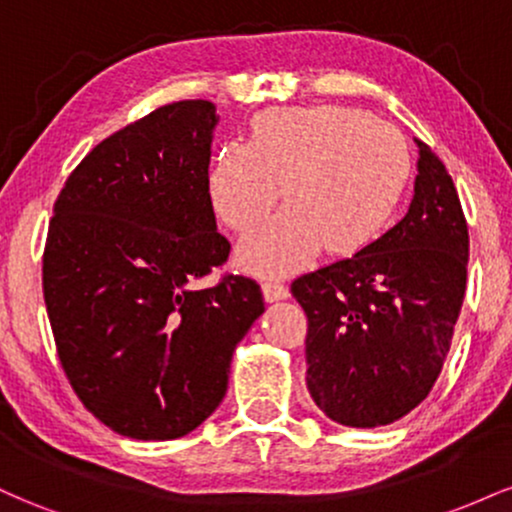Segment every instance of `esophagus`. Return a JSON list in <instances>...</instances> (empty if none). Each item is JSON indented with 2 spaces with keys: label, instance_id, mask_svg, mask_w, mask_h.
I'll return each mask as SVG.
<instances>
[{
  "label": "esophagus",
  "instance_id": "esophagus-1",
  "mask_svg": "<svg viewBox=\"0 0 512 512\" xmlns=\"http://www.w3.org/2000/svg\"><path fill=\"white\" fill-rule=\"evenodd\" d=\"M262 293H264V298H267L269 303L284 301V298H289V289H286V286L281 284V281H276V279H264L262 281Z\"/></svg>",
  "mask_w": 512,
  "mask_h": 512
}]
</instances>
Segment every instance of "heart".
Returning <instances> with one entry per match:
<instances>
[{"instance_id":"b5f03b06","label":"heart","mask_w":512,"mask_h":512,"mask_svg":"<svg viewBox=\"0 0 512 512\" xmlns=\"http://www.w3.org/2000/svg\"><path fill=\"white\" fill-rule=\"evenodd\" d=\"M409 151L390 122L342 105L272 108L252 120L248 146L226 144L209 168L216 216L248 233L238 260L257 274H289L322 248L354 255L378 238L402 197Z\"/></svg>"}]
</instances>
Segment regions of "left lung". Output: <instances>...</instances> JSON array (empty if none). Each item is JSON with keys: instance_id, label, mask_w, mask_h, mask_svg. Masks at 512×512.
I'll return each mask as SVG.
<instances>
[{"instance_id": "1", "label": "left lung", "mask_w": 512, "mask_h": 512, "mask_svg": "<svg viewBox=\"0 0 512 512\" xmlns=\"http://www.w3.org/2000/svg\"><path fill=\"white\" fill-rule=\"evenodd\" d=\"M416 146L419 175L404 219L291 284L308 315L310 397L342 426H387L424 402L462 310L467 219L443 161Z\"/></svg>"}]
</instances>
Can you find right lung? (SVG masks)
Here are the masks:
<instances>
[{"mask_svg":"<svg viewBox=\"0 0 512 512\" xmlns=\"http://www.w3.org/2000/svg\"><path fill=\"white\" fill-rule=\"evenodd\" d=\"M216 105H163L103 139L64 182L43 255L57 356L84 407L137 440L209 419L231 358L264 313L260 286L226 274L209 158Z\"/></svg>","mask_w":512,"mask_h":512,"instance_id":"obj_1","label":"right lung"}]
</instances>
